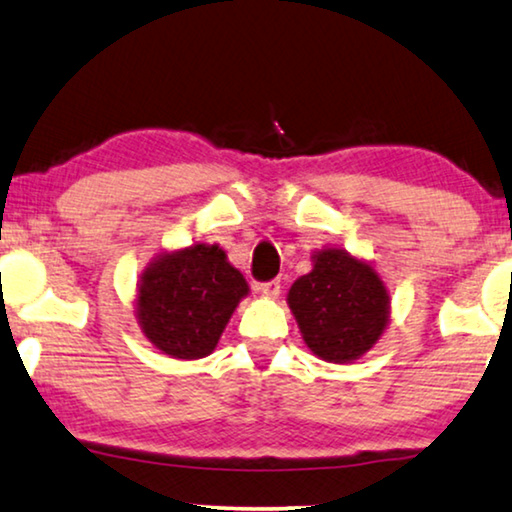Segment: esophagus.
<instances>
[{
    "label": "esophagus",
    "instance_id": "esophagus-1",
    "mask_svg": "<svg viewBox=\"0 0 512 512\" xmlns=\"http://www.w3.org/2000/svg\"><path fill=\"white\" fill-rule=\"evenodd\" d=\"M280 287H283V285H280V278H273V280H269V283H259L257 290L266 294V297H278Z\"/></svg>",
    "mask_w": 512,
    "mask_h": 512
}]
</instances>
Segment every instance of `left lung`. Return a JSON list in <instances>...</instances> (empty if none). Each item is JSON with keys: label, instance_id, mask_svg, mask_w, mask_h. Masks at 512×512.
<instances>
[{"label": "left lung", "instance_id": "8db88e82", "mask_svg": "<svg viewBox=\"0 0 512 512\" xmlns=\"http://www.w3.org/2000/svg\"><path fill=\"white\" fill-rule=\"evenodd\" d=\"M287 304L308 348L334 364L371 350L390 320V294L373 266L338 248L313 255V271L290 287Z\"/></svg>", "mask_w": 512, "mask_h": 512}]
</instances>
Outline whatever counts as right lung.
<instances>
[{
    "label": "right lung",
    "mask_w": 512,
    "mask_h": 512,
    "mask_svg": "<svg viewBox=\"0 0 512 512\" xmlns=\"http://www.w3.org/2000/svg\"><path fill=\"white\" fill-rule=\"evenodd\" d=\"M248 294L220 246L194 243L164 253L141 273L136 318L157 350L176 359L211 355L234 308Z\"/></svg>",
    "instance_id": "1"
}]
</instances>
